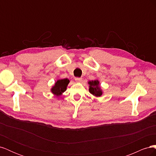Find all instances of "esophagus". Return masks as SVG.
<instances>
[{"mask_svg":"<svg viewBox=\"0 0 156 156\" xmlns=\"http://www.w3.org/2000/svg\"><path fill=\"white\" fill-rule=\"evenodd\" d=\"M75 81L77 83H81V82H82L83 79L81 77H76L75 79Z\"/></svg>","mask_w":156,"mask_h":156,"instance_id":"obj_1","label":"esophagus"}]
</instances>
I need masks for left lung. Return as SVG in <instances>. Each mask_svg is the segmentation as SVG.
<instances>
[{
	"instance_id": "1",
	"label": "left lung",
	"mask_w": 156,
	"mask_h": 156,
	"mask_svg": "<svg viewBox=\"0 0 156 156\" xmlns=\"http://www.w3.org/2000/svg\"><path fill=\"white\" fill-rule=\"evenodd\" d=\"M88 83L89 84L90 93L96 97H100L102 95L103 91L100 87V81L98 80L90 81Z\"/></svg>"
}]
</instances>
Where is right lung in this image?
<instances>
[{
  "instance_id": "obj_1",
  "label": "right lung",
  "mask_w": 156,
  "mask_h": 156,
  "mask_svg": "<svg viewBox=\"0 0 156 156\" xmlns=\"http://www.w3.org/2000/svg\"><path fill=\"white\" fill-rule=\"evenodd\" d=\"M69 83V80L68 79H58L55 83L54 86L51 88V92L56 97H58L66 90Z\"/></svg>"
}]
</instances>
